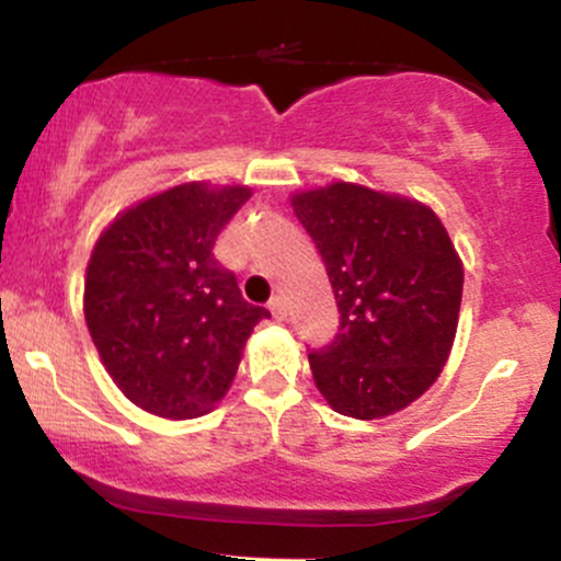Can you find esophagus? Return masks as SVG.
<instances>
[{
  "label": "esophagus",
  "instance_id": "34e87169",
  "mask_svg": "<svg viewBox=\"0 0 561 561\" xmlns=\"http://www.w3.org/2000/svg\"><path fill=\"white\" fill-rule=\"evenodd\" d=\"M268 308H272V313H274L276 321H285L287 319V306H285V300L279 298V295H276V298H272V302H268Z\"/></svg>",
  "mask_w": 561,
  "mask_h": 561
}]
</instances>
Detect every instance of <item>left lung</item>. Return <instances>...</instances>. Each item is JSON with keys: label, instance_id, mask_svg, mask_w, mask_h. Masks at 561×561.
Here are the masks:
<instances>
[{"label": "left lung", "instance_id": "8db88e82", "mask_svg": "<svg viewBox=\"0 0 561 561\" xmlns=\"http://www.w3.org/2000/svg\"><path fill=\"white\" fill-rule=\"evenodd\" d=\"M340 308V330L308 353L337 414L382 420L440 377L459 324L465 268L433 208L334 182L293 195Z\"/></svg>", "mask_w": 561, "mask_h": 561}]
</instances>
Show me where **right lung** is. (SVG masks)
<instances>
[{
  "instance_id": "1",
  "label": "right lung",
  "mask_w": 561,
  "mask_h": 561,
  "mask_svg": "<svg viewBox=\"0 0 561 561\" xmlns=\"http://www.w3.org/2000/svg\"><path fill=\"white\" fill-rule=\"evenodd\" d=\"M250 186L190 182L131 205L100 234L83 317L121 392L163 420L208 414L227 396L253 327L237 276L214 259Z\"/></svg>"
}]
</instances>
